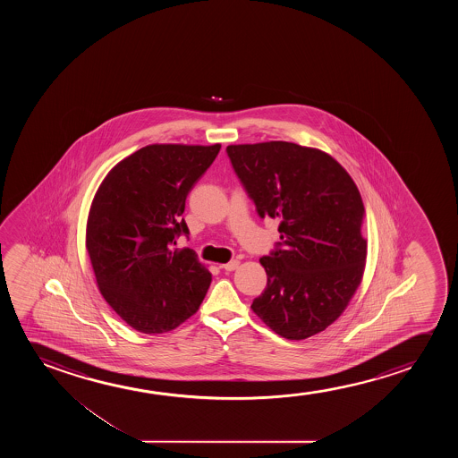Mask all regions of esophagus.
<instances>
[{
    "mask_svg": "<svg viewBox=\"0 0 458 458\" xmlns=\"http://www.w3.org/2000/svg\"><path fill=\"white\" fill-rule=\"evenodd\" d=\"M222 269L225 270V272H233V270H236L239 267V261L238 259H233V261H230V263L222 264L220 266Z\"/></svg>",
    "mask_w": 458,
    "mask_h": 458,
    "instance_id": "34e87169",
    "label": "esophagus"
}]
</instances>
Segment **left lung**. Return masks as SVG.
<instances>
[{
  "label": "left lung",
  "instance_id": "1",
  "mask_svg": "<svg viewBox=\"0 0 458 458\" xmlns=\"http://www.w3.org/2000/svg\"><path fill=\"white\" fill-rule=\"evenodd\" d=\"M226 155L261 219L280 222V242L259 259L267 286L251 303L266 326L305 339L338 319L366 261L364 207L330 155L293 142L228 145Z\"/></svg>",
  "mask_w": 458,
  "mask_h": 458
}]
</instances>
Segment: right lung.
Segmentation results:
<instances>
[{"label":"right lung","mask_w":458,"mask_h":458,"mask_svg":"<svg viewBox=\"0 0 458 458\" xmlns=\"http://www.w3.org/2000/svg\"><path fill=\"white\" fill-rule=\"evenodd\" d=\"M220 144L147 145L101 182L86 247L105 301L138 332L164 333L197 313L211 274L194 250L175 249L189 228L182 216Z\"/></svg>","instance_id":"1"}]
</instances>
